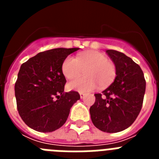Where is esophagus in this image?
<instances>
[{"label":"esophagus","instance_id":"esophagus-1","mask_svg":"<svg viewBox=\"0 0 159 159\" xmlns=\"http://www.w3.org/2000/svg\"><path fill=\"white\" fill-rule=\"evenodd\" d=\"M80 95L81 99H83V98H84V96H85V94L82 93V92H80Z\"/></svg>","mask_w":159,"mask_h":159}]
</instances>
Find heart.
<instances>
[{
  "label": "heart",
  "mask_w": 159,
  "mask_h": 159,
  "mask_svg": "<svg viewBox=\"0 0 159 159\" xmlns=\"http://www.w3.org/2000/svg\"><path fill=\"white\" fill-rule=\"evenodd\" d=\"M62 72L68 80H75L85 70L86 76L68 84V88L80 92H89L97 87L110 85L116 79V68L107 56L95 51L67 57L62 64Z\"/></svg>",
  "instance_id": "obj_1"
}]
</instances>
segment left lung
Segmentation results:
<instances>
[{
	"label": "left lung",
	"mask_w": 159,
	"mask_h": 159,
	"mask_svg": "<svg viewBox=\"0 0 159 159\" xmlns=\"http://www.w3.org/2000/svg\"><path fill=\"white\" fill-rule=\"evenodd\" d=\"M106 52L115 64V81L102 93L95 94L91 119L99 130L116 133L128 128L142 109L146 80L139 64L116 50Z\"/></svg>",
	"instance_id": "left-lung-1"
}]
</instances>
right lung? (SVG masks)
I'll use <instances>...</instances> for the list:
<instances>
[{"mask_svg":"<svg viewBox=\"0 0 159 159\" xmlns=\"http://www.w3.org/2000/svg\"><path fill=\"white\" fill-rule=\"evenodd\" d=\"M77 50L60 48L42 52L20 66L15 96L20 116L30 128L43 133L60 128L80 99L75 91L64 92L67 81L61 68L67 56Z\"/></svg>","mask_w":159,"mask_h":159,"instance_id":"obj_1","label":"right lung"}]
</instances>
